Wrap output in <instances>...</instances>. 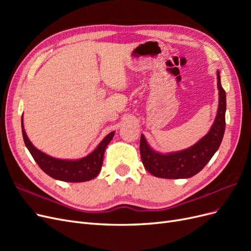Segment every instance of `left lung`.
<instances>
[{"mask_svg": "<svg viewBox=\"0 0 251 251\" xmlns=\"http://www.w3.org/2000/svg\"><path fill=\"white\" fill-rule=\"evenodd\" d=\"M219 108L209 132L193 147L171 154H160L151 150L144 136L140 138L141 160L149 173L153 176L165 179L191 178L198 174L208 163L218 151L225 132L226 93L221 85L218 71Z\"/></svg>", "mask_w": 251, "mask_h": 251, "instance_id": "1", "label": "left lung"}]
</instances>
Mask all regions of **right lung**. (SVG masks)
Masks as SVG:
<instances>
[{"label":"right lung","mask_w":251,"mask_h":251,"mask_svg":"<svg viewBox=\"0 0 251 251\" xmlns=\"http://www.w3.org/2000/svg\"><path fill=\"white\" fill-rule=\"evenodd\" d=\"M22 132L25 146L40 168L50 177L66 182H85L94 179L100 172L105 148L115 134L114 132L108 134L92 153L86 157L78 160H62L43 153L30 142L23 126V117Z\"/></svg>","instance_id":"add662e5"}]
</instances>
